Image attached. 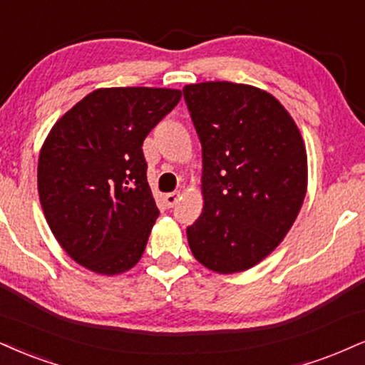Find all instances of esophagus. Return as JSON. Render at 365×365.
Returning a JSON list of instances; mask_svg holds the SVG:
<instances>
[{
    "label": "esophagus",
    "mask_w": 365,
    "mask_h": 365,
    "mask_svg": "<svg viewBox=\"0 0 365 365\" xmlns=\"http://www.w3.org/2000/svg\"><path fill=\"white\" fill-rule=\"evenodd\" d=\"M180 197H182V194H180V192H171V194H166L165 195L166 205H168V207H173V205L180 200Z\"/></svg>",
    "instance_id": "1"
}]
</instances>
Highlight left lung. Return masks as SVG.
Listing matches in <instances>:
<instances>
[{
  "instance_id": "1",
  "label": "left lung",
  "mask_w": 365,
  "mask_h": 365,
  "mask_svg": "<svg viewBox=\"0 0 365 365\" xmlns=\"http://www.w3.org/2000/svg\"><path fill=\"white\" fill-rule=\"evenodd\" d=\"M202 144L200 217L187 227L195 260L245 272L282 243L308 190L299 127L274 95L231 81L183 88Z\"/></svg>"
}]
</instances>
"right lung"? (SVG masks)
<instances>
[{"label": "right lung", "mask_w": 365, "mask_h": 365, "mask_svg": "<svg viewBox=\"0 0 365 365\" xmlns=\"http://www.w3.org/2000/svg\"><path fill=\"white\" fill-rule=\"evenodd\" d=\"M180 98L171 88H98L47 134L38 199L57 243L85 269L110 277L143 257L160 216L143 143Z\"/></svg>", "instance_id": "right-lung-1"}]
</instances>
